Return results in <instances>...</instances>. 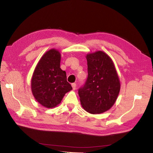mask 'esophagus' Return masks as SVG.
Returning a JSON list of instances; mask_svg holds the SVG:
<instances>
[{"instance_id": "1", "label": "esophagus", "mask_w": 153, "mask_h": 153, "mask_svg": "<svg viewBox=\"0 0 153 153\" xmlns=\"http://www.w3.org/2000/svg\"><path fill=\"white\" fill-rule=\"evenodd\" d=\"M71 86H72V88H73L74 90L76 89V83H72V84H71Z\"/></svg>"}]
</instances>
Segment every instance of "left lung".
Wrapping results in <instances>:
<instances>
[{
  "label": "left lung",
  "instance_id": "left-lung-1",
  "mask_svg": "<svg viewBox=\"0 0 153 153\" xmlns=\"http://www.w3.org/2000/svg\"><path fill=\"white\" fill-rule=\"evenodd\" d=\"M88 77L78 90L83 109L93 114L105 112L114 105L120 90V82L112 60L99 51L86 56Z\"/></svg>",
  "mask_w": 153,
  "mask_h": 153
}]
</instances>
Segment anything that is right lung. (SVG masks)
I'll return each mask as SVG.
<instances>
[{
    "label": "right lung",
    "mask_w": 153,
    "mask_h": 153,
    "mask_svg": "<svg viewBox=\"0 0 153 153\" xmlns=\"http://www.w3.org/2000/svg\"><path fill=\"white\" fill-rule=\"evenodd\" d=\"M61 54L55 48L47 51L35 68L31 81L34 98L45 108H51L61 102L72 89L67 82L66 73L60 68Z\"/></svg>",
    "instance_id": "add662e5"
}]
</instances>
